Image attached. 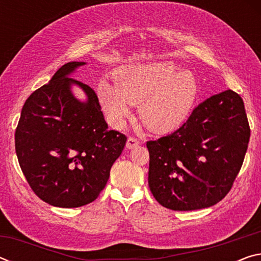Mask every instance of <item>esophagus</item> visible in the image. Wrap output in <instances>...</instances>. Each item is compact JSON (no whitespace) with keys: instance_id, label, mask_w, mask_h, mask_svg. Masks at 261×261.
Masks as SVG:
<instances>
[{"instance_id":"esophagus-1","label":"esophagus","mask_w":261,"mask_h":261,"mask_svg":"<svg viewBox=\"0 0 261 261\" xmlns=\"http://www.w3.org/2000/svg\"><path fill=\"white\" fill-rule=\"evenodd\" d=\"M138 145H139V140H137L136 138H132V137L127 138V140H126V147L127 148H134L136 146H138Z\"/></svg>"}]
</instances>
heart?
I'll use <instances>...</instances> for the list:
<instances>
[{
    "label": "heart",
    "mask_w": 261,
    "mask_h": 261,
    "mask_svg": "<svg viewBox=\"0 0 261 261\" xmlns=\"http://www.w3.org/2000/svg\"><path fill=\"white\" fill-rule=\"evenodd\" d=\"M114 83L102 81L98 85L100 105L110 123L122 127L130 116V106L138 105L141 123L156 134L178 129L198 95L193 74L170 62L124 65L115 71Z\"/></svg>",
    "instance_id": "obj_1"
}]
</instances>
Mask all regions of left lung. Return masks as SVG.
I'll return each mask as SVG.
<instances>
[{"instance_id": "left-lung-1", "label": "left lung", "mask_w": 261, "mask_h": 261, "mask_svg": "<svg viewBox=\"0 0 261 261\" xmlns=\"http://www.w3.org/2000/svg\"><path fill=\"white\" fill-rule=\"evenodd\" d=\"M250 140L244 102L231 90L198 105L173 134L147 141L148 185L173 211L215 205L230 191Z\"/></svg>"}]
</instances>
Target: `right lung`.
<instances>
[{"label":"right lung","instance_id":"right-lung-1","mask_svg":"<svg viewBox=\"0 0 261 261\" xmlns=\"http://www.w3.org/2000/svg\"><path fill=\"white\" fill-rule=\"evenodd\" d=\"M85 62H69L25 101L15 134L16 154L31 189L63 208L94 201L126 137L109 130L95 92L71 78ZM87 95L78 100L71 88Z\"/></svg>","mask_w":261,"mask_h":261}]
</instances>
